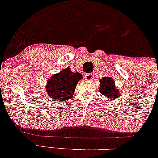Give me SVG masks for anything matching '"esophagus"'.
I'll return each instance as SVG.
<instances>
[{"instance_id": "obj_1", "label": "esophagus", "mask_w": 158, "mask_h": 158, "mask_svg": "<svg viewBox=\"0 0 158 158\" xmlns=\"http://www.w3.org/2000/svg\"><path fill=\"white\" fill-rule=\"evenodd\" d=\"M85 78L87 81H91V80L94 79V75L92 73H88L85 75Z\"/></svg>"}]
</instances>
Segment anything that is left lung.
I'll return each instance as SVG.
<instances>
[{
	"label": "left lung",
	"mask_w": 158,
	"mask_h": 158,
	"mask_svg": "<svg viewBox=\"0 0 158 158\" xmlns=\"http://www.w3.org/2000/svg\"><path fill=\"white\" fill-rule=\"evenodd\" d=\"M100 92L104 96L111 100L120 97L119 91L115 87L114 81L110 77H104L100 81Z\"/></svg>",
	"instance_id": "8db88e82"
}]
</instances>
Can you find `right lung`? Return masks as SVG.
I'll return each instance as SVG.
<instances>
[{"instance_id": "obj_1", "label": "right lung", "mask_w": 158, "mask_h": 158, "mask_svg": "<svg viewBox=\"0 0 158 158\" xmlns=\"http://www.w3.org/2000/svg\"><path fill=\"white\" fill-rule=\"evenodd\" d=\"M81 78H83L81 74L73 73L69 68H67L48 80L46 85L47 94L53 100L64 101L71 99L76 85Z\"/></svg>"}]
</instances>
